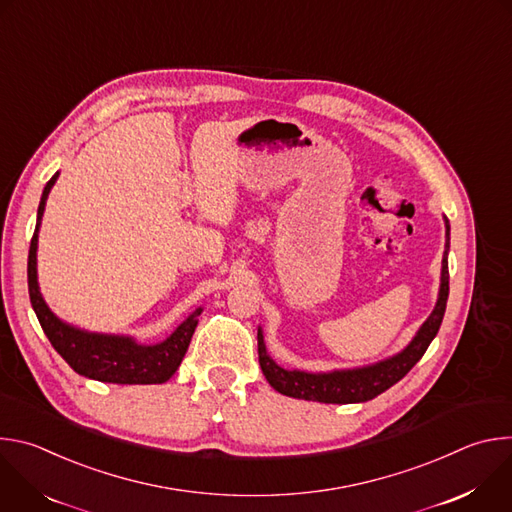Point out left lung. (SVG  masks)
I'll return each mask as SVG.
<instances>
[{
	"mask_svg": "<svg viewBox=\"0 0 512 512\" xmlns=\"http://www.w3.org/2000/svg\"><path fill=\"white\" fill-rule=\"evenodd\" d=\"M446 223V251L442 259V277L440 291H437V302L427 316V320L419 326L411 342L393 356H387L379 362L364 364L354 369H334V371H300V369H283L269 356L265 346V336L259 326L257 344H259V364L267 383L281 395L318 401V403H364L377 395L385 393L389 387L399 383L413 367L417 360L425 354L427 346L435 338L437 330L442 326L448 294H450V273H448V251H450V223Z\"/></svg>",
	"mask_w": 512,
	"mask_h": 512,
	"instance_id": "obj_1",
	"label": "left lung"
}]
</instances>
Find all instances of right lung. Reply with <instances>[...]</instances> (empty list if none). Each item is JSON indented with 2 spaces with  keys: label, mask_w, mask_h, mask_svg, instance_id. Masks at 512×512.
<instances>
[{
  "label": "right lung",
  "mask_w": 512,
  "mask_h": 512,
  "mask_svg": "<svg viewBox=\"0 0 512 512\" xmlns=\"http://www.w3.org/2000/svg\"><path fill=\"white\" fill-rule=\"evenodd\" d=\"M56 172L44 186L36 231L30 243L28 255V289L30 302L38 316V322L48 336L54 350L70 364V369L93 381L115 383V385H160L166 383L180 367V362L188 350L192 334L198 324L202 308H196L178 328L156 344L137 342L127 334H103L89 332L85 328L72 326L60 320L44 302L38 285V233L46 208L48 194L58 180Z\"/></svg>",
  "instance_id": "add662e5"
}]
</instances>
